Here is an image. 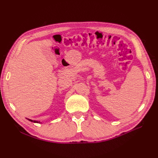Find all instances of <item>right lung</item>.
<instances>
[{
    "instance_id": "1",
    "label": "right lung",
    "mask_w": 158,
    "mask_h": 158,
    "mask_svg": "<svg viewBox=\"0 0 158 158\" xmlns=\"http://www.w3.org/2000/svg\"><path fill=\"white\" fill-rule=\"evenodd\" d=\"M27 119H28V120H29V121H31V122H33V123H40V122H38V121H33V120H31V119H29V118H27Z\"/></svg>"
}]
</instances>
